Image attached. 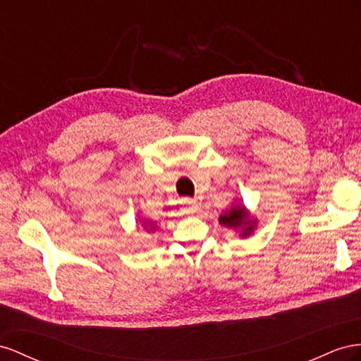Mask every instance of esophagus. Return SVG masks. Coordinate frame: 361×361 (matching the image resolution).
<instances>
[{
  "label": "esophagus",
  "mask_w": 361,
  "mask_h": 361,
  "mask_svg": "<svg viewBox=\"0 0 361 361\" xmlns=\"http://www.w3.org/2000/svg\"><path fill=\"white\" fill-rule=\"evenodd\" d=\"M183 204H184V205H183L181 212H183L184 214H190V213H195V212H197V209H198L197 202L192 201V200H184V202H183Z\"/></svg>",
  "instance_id": "34e87169"
}]
</instances>
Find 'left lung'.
<instances>
[{
  "mask_svg": "<svg viewBox=\"0 0 361 361\" xmlns=\"http://www.w3.org/2000/svg\"><path fill=\"white\" fill-rule=\"evenodd\" d=\"M219 222H222L226 226H234V228H239L242 226V235H248L252 231V225L248 222V214L245 213L243 207H233L230 212H226L219 218Z\"/></svg>",
  "mask_w": 361,
  "mask_h": 361,
  "instance_id": "8db88e82",
  "label": "left lung"
}]
</instances>
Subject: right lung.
Instances as JSON below:
<instances>
[{
	"mask_svg": "<svg viewBox=\"0 0 361 361\" xmlns=\"http://www.w3.org/2000/svg\"><path fill=\"white\" fill-rule=\"evenodd\" d=\"M149 228H151V230H154V226H149ZM151 230H149V231H151Z\"/></svg>",
	"mask_w": 361,
	"mask_h": 361,
	"instance_id": "1",
	"label": "right lung"
}]
</instances>
